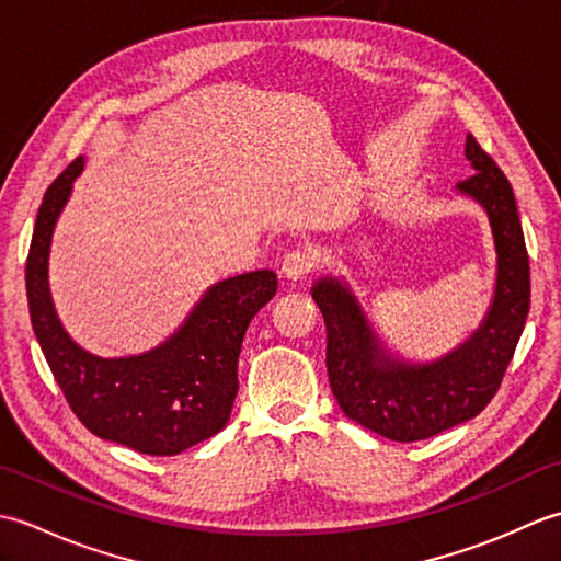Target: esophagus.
Segmentation results:
<instances>
[{"mask_svg":"<svg viewBox=\"0 0 561 561\" xmlns=\"http://www.w3.org/2000/svg\"><path fill=\"white\" fill-rule=\"evenodd\" d=\"M313 267H316V250L296 248V250H289V253L284 255L279 272H282L284 279L299 282V279H306L308 274L313 272Z\"/></svg>","mask_w":561,"mask_h":561,"instance_id":"1","label":"esophagus"}]
</instances>
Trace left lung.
<instances>
[{"label":"left lung","mask_w":561,"mask_h":561,"mask_svg":"<svg viewBox=\"0 0 561 561\" xmlns=\"http://www.w3.org/2000/svg\"><path fill=\"white\" fill-rule=\"evenodd\" d=\"M472 175L458 190L490 214L496 291L474 335L440 362L410 366L378 347L354 296L320 279L313 301L325 318L328 378L342 412L392 440H422L478 416L502 386L530 308V262L508 178L472 135L465 139Z\"/></svg>","instance_id":"obj_1"}]
</instances>
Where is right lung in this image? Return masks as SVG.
<instances>
[{"label": "right lung", "instance_id": "add662e5", "mask_svg": "<svg viewBox=\"0 0 561 561\" xmlns=\"http://www.w3.org/2000/svg\"><path fill=\"white\" fill-rule=\"evenodd\" d=\"M81 165L79 157L55 178L35 219L26 260L33 332L71 412L91 434L147 456H175L229 422L243 335L277 294V274L257 270L219 282L153 352L127 359L83 352L59 325L47 287L53 229Z\"/></svg>", "mask_w": 561, "mask_h": 561}]
</instances>
